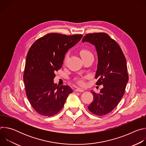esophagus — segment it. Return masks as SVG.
I'll list each match as a JSON object with an SVG mask.
<instances>
[{
  "label": "esophagus",
  "mask_w": 146,
  "mask_h": 146,
  "mask_svg": "<svg viewBox=\"0 0 146 146\" xmlns=\"http://www.w3.org/2000/svg\"><path fill=\"white\" fill-rule=\"evenodd\" d=\"M74 91H75V92H82L84 91V90H82V89H81V88H77V89H76V90H74Z\"/></svg>",
  "instance_id": "obj_1"
}]
</instances>
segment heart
<instances>
[{
  "label": "heart",
  "instance_id": "b5f03b06",
  "mask_svg": "<svg viewBox=\"0 0 146 146\" xmlns=\"http://www.w3.org/2000/svg\"><path fill=\"white\" fill-rule=\"evenodd\" d=\"M80 54L82 58L88 56H93L92 52L90 50H88V49H86V48L81 49L80 51ZM67 58H68V55H66V56L65 57V62H66ZM77 82H78V84H80V85H84V82H83V81L81 79H78L77 80Z\"/></svg>",
  "mask_w": 146,
  "mask_h": 146
}]
</instances>
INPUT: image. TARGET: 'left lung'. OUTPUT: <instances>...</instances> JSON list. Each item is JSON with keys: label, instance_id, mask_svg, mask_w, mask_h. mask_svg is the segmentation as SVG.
I'll return each instance as SVG.
<instances>
[{"label": "left lung", "instance_id": "obj_1", "mask_svg": "<svg viewBox=\"0 0 146 146\" xmlns=\"http://www.w3.org/2000/svg\"><path fill=\"white\" fill-rule=\"evenodd\" d=\"M82 41L95 46L98 58L96 84L103 86L99 94L91 91L94 100L88 109L94 114L105 115L118 105L125 93L129 80L126 59L118 43L107 33H88Z\"/></svg>", "mask_w": 146, "mask_h": 146}]
</instances>
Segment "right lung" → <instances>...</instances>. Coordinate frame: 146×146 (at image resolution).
Instances as JSON below:
<instances>
[{"mask_svg": "<svg viewBox=\"0 0 146 146\" xmlns=\"http://www.w3.org/2000/svg\"><path fill=\"white\" fill-rule=\"evenodd\" d=\"M82 36L51 33L37 39L29 48L24 81L27 98L39 114L51 117L57 114L73 92L69 86L54 84V72L62 68L65 55Z\"/></svg>", "mask_w": 146, "mask_h": 146, "instance_id": "right-lung-1", "label": "right lung"}]
</instances>
